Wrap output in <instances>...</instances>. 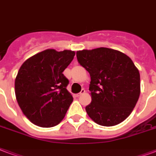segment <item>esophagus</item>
<instances>
[{
  "mask_svg": "<svg viewBox=\"0 0 156 156\" xmlns=\"http://www.w3.org/2000/svg\"><path fill=\"white\" fill-rule=\"evenodd\" d=\"M85 92H86V91H85V89H82V90H81V91L80 92H79V93H78L77 94V95H76V96H77V97H81V96H82V95H83V94L85 93Z\"/></svg>",
  "mask_w": 156,
  "mask_h": 156,
  "instance_id": "esophagus-1",
  "label": "esophagus"
}]
</instances>
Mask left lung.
<instances>
[{"instance_id": "1", "label": "left lung", "mask_w": 156, "mask_h": 156, "mask_svg": "<svg viewBox=\"0 0 156 156\" xmlns=\"http://www.w3.org/2000/svg\"><path fill=\"white\" fill-rule=\"evenodd\" d=\"M77 59L91 76V102L86 106L89 117L106 127L125 120L141 92L140 73L133 60L106 47L78 51Z\"/></svg>"}]
</instances>
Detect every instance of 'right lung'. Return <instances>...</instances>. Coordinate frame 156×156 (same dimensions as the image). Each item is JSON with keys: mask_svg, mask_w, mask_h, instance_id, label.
I'll return each mask as SVG.
<instances>
[{"mask_svg": "<svg viewBox=\"0 0 156 156\" xmlns=\"http://www.w3.org/2000/svg\"><path fill=\"white\" fill-rule=\"evenodd\" d=\"M75 51L47 49L23 63L15 81V97L23 115L41 128H51L65 118L73 97L63 74Z\"/></svg>", "mask_w": 156, "mask_h": 156, "instance_id": "right-lung-1", "label": "right lung"}]
</instances>
